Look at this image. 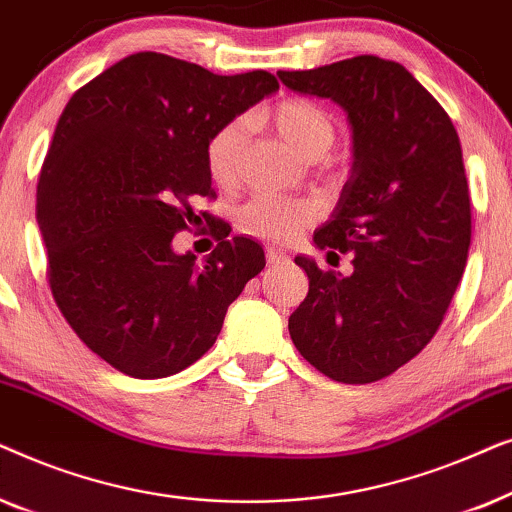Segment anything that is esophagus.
I'll list each match as a JSON object with an SVG mask.
<instances>
[{"instance_id": "obj_1", "label": "esophagus", "mask_w": 512, "mask_h": 512, "mask_svg": "<svg viewBox=\"0 0 512 512\" xmlns=\"http://www.w3.org/2000/svg\"><path fill=\"white\" fill-rule=\"evenodd\" d=\"M265 256H268V263L272 265V268H279V265L289 263V254H286V251H282V249H277V247L265 249Z\"/></svg>"}]
</instances>
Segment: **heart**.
Listing matches in <instances>:
<instances>
[{
  "label": "heart",
  "mask_w": 512,
  "mask_h": 512,
  "mask_svg": "<svg viewBox=\"0 0 512 512\" xmlns=\"http://www.w3.org/2000/svg\"><path fill=\"white\" fill-rule=\"evenodd\" d=\"M263 121L305 160H317L331 149L335 139V123L326 109L303 97H289L277 102L263 114ZM247 123H223L209 137L205 146V165L209 179L216 186H230L240 172ZM317 216V205L310 200L279 198V195H256L237 214L242 233L265 237V240H291Z\"/></svg>",
  "instance_id": "heart-1"
}]
</instances>
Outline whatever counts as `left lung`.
<instances>
[{
    "instance_id": "8db88e82",
    "label": "left lung",
    "mask_w": 512,
    "mask_h": 512,
    "mask_svg": "<svg viewBox=\"0 0 512 512\" xmlns=\"http://www.w3.org/2000/svg\"><path fill=\"white\" fill-rule=\"evenodd\" d=\"M277 76L342 107L354 156L312 237L328 254L349 251L354 270L296 256L310 291L289 317L291 340L335 382H377L429 345L464 275L471 200L459 135L408 69L377 55Z\"/></svg>"
}]
</instances>
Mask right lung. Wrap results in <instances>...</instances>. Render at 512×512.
<instances>
[{
    "instance_id": "1",
    "label": "right lung",
    "mask_w": 512,
    "mask_h": 512,
    "mask_svg": "<svg viewBox=\"0 0 512 512\" xmlns=\"http://www.w3.org/2000/svg\"><path fill=\"white\" fill-rule=\"evenodd\" d=\"M277 90L261 69L219 76L144 51L62 111L37 186L48 282L74 333L121 373L156 380L198 361L265 268L261 244L228 237L226 221L212 223L219 244L202 263L172 240L195 216L191 202L214 195L209 137Z\"/></svg>"
}]
</instances>
